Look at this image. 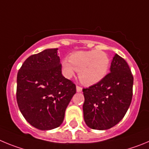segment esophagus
<instances>
[{"mask_svg": "<svg viewBox=\"0 0 149 149\" xmlns=\"http://www.w3.org/2000/svg\"><path fill=\"white\" fill-rule=\"evenodd\" d=\"M76 91H77V92H79V93H80V92H81V91H82V88H81V87L80 86H76Z\"/></svg>", "mask_w": 149, "mask_h": 149, "instance_id": "obj_1", "label": "esophagus"}]
</instances>
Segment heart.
<instances>
[{
    "label": "heart",
    "instance_id": "b5f03b06",
    "mask_svg": "<svg viewBox=\"0 0 149 149\" xmlns=\"http://www.w3.org/2000/svg\"><path fill=\"white\" fill-rule=\"evenodd\" d=\"M110 58L105 52L96 49L76 51L70 55L69 60L61 61L66 77L71 78L75 71H79V78L81 83L93 85L105 77L110 68Z\"/></svg>",
    "mask_w": 149,
    "mask_h": 149
}]
</instances>
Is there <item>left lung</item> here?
Instances as JSON below:
<instances>
[{
    "mask_svg": "<svg viewBox=\"0 0 149 149\" xmlns=\"http://www.w3.org/2000/svg\"><path fill=\"white\" fill-rule=\"evenodd\" d=\"M110 70L100 82L82 90L84 120L92 129L107 130L116 125L131 104L134 77L128 65L115 54Z\"/></svg>",
    "mask_w": 149,
    "mask_h": 149,
    "instance_id": "8db88e82",
    "label": "left lung"
}]
</instances>
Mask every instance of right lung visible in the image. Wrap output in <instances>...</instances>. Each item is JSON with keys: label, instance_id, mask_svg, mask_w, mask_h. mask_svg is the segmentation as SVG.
I'll use <instances>...</instances> for the list:
<instances>
[{"label": "right lung", "instance_id": "right-lung-1", "mask_svg": "<svg viewBox=\"0 0 149 149\" xmlns=\"http://www.w3.org/2000/svg\"><path fill=\"white\" fill-rule=\"evenodd\" d=\"M58 48L26 59L17 76L16 99L25 120L35 128L51 130L63 123L76 85L61 74Z\"/></svg>", "mask_w": 149, "mask_h": 149}]
</instances>
